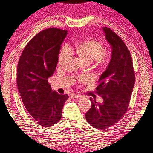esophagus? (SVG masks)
<instances>
[{
	"instance_id": "1",
	"label": "esophagus",
	"mask_w": 153,
	"mask_h": 153,
	"mask_svg": "<svg viewBox=\"0 0 153 153\" xmlns=\"http://www.w3.org/2000/svg\"><path fill=\"white\" fill-rule=\"evenodd\" d=\"M70 97L71 99H78V98H81V97L80 95H77V94H72V95H71V96H70Z\"/></svg>"
}]
</instances>
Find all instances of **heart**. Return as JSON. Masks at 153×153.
I'll return each mask as SVG.
<instances>
[{
  "instance_id": "heart-1",
  "label": "heart",
  "mask_w": 153,
  "mask_h": 153,
  "mask_svg": "<svg viewBox=\"0 0 153 153\" xmlns=\"http://www.w3.org/2000/svg\"><path fill=\"white\" fill-rule=\"evenodd\" d=\"M75 51L83 61L86 63H90L95 61V66L102 68L108 64L110 54L108 50L104 48V45L101 42L90 39H86L76 45ZM68 55V48L67 46L62 47L58 56V64H62ZM86 77L81 79L82 82H85Z\"/></svg>"
}]
</instances>
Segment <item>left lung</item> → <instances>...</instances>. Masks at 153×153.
<instances>
[{"mask_svg":"<svg viewBox=\"0 0 153 153\" xmlns=\"http://www.w3.org/2000/svg\"><path fill=\"white\" fill-rule=\"evenodd\" d=\"M112 47V56L106 70L100 76L96 93L103 99L97 103L90 97L91 107L85 118L91 126L103 130L120 120L128 109L135 76L130 52L111 29L102 28Z\"/></svg>","mask_w":153,"mask_h":153,"instance_id":"8db88e82","label":"left lung"}]
</instances>
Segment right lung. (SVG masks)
<instances>
[{
    "mask_svg": "<svg viewBox=\"0 0 153 153\" xmlns=\"http://www.w3.org/2000/svg\"><path fill=\"white\" fill-rule=\"evenodd\" d=\"M67 34V30L54 27L43 30L29 41L19 59L17 85L22 102L43 127L59 121L69 97L52 90L48 82L56 70L60 45Z\"/></svg>",
    "mask_w": 153,
    "mask_h": 153,
    "instance_id": "add662e5",
    "label": "right lung"
}]
</instances>
